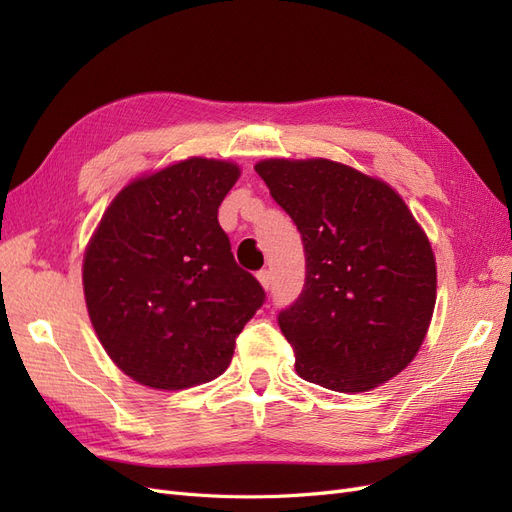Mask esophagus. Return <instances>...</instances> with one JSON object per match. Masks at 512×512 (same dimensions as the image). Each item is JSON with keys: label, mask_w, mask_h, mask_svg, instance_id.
<instances>
[{"label": "esophagus", "mask_w": 512, "mask_h": 512, "mask_svg": "<svg viewBox=\"0 0 512 512\" xmlns=\"http://www.w3.org/2000/svg\"><path fill=\"white\" fill-rule=\"evenodd\" d=\"M256 277H258V282L262 284V288H265V290L271 288V280H273V277H271V271H269V269H260V271L256 273Z\"/></svg>", "instance_id": "1"}]
</instances>
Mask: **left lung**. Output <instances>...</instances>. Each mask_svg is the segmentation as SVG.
<instances>
[{
  "label": "left lung",
  "instance_id": "8db88e82",
  "mask_svg": "<svg viewBox=\"0 0 512 512\" xmlns=\"http://www.w3.org/2000/svg\"><path fill=\"white\" fill-rule=\"evenodd\" d=\"M254 168L303 239V292L277 316L294 369L339 393L376 389L410 365L429 329L436 258L427 235L391 185L346 164Z\"/></svg>",
  "mask_w": 512,
  "mask_h": 512
}]
</instances>
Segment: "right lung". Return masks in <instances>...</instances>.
Listing matches in <instances>:
<instances>
[{
  "label": "right lung",
  "mask_w": 512,
  "mask_h": 512,
  "mask_svg": "<svg viewBox=\"0 0 512 512\" xmlns=\"http://www.w3.org/2000/svg\"><path fill=\"white\" fill-rule=\"evenodd\" d=\"M237 164L190 158L123 188L91 237L83 288L113 363L151 389L222 376L265 290L218 222Z\"/></svg>",
  "instance_id": "right-lung-1"
}]
</instances>
